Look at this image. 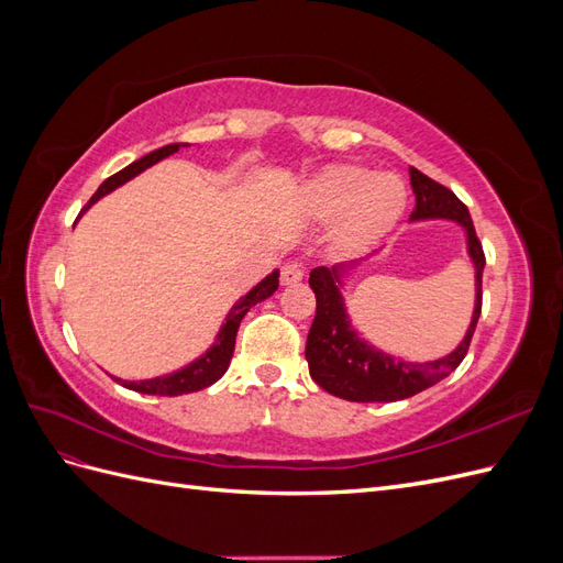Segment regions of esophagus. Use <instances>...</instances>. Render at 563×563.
Masks as SVG:
<instances>
[{"label": "esophagus", "mask_w": 563, "mask_h": 563, "mask_svg": "<svg viewBox=\"0 0 563 563\" xmlns=\"http://www.w3.org/2000/svg\"><path fill=\"white\" fill-rule=\"evenodd\" d=\"M302 277H305V269L298 263H286L282 267V284L284 286H294V284L302 282Z\"/></svg>", "instance_id": "esophagus-1"}]
</instances>
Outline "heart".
Listing matches in <instances>:
<instances>
[{
	"mask_svg": "<svg viewBox=\"0 0 563 563\" xmlns=\"http://www.w3.org/2000/svg\"><path fill=\"white\" fill-rule=\"evenodd\" d=\"M298 211L312 223H333L340 253H364L397 228L408 207V187L391 172L360 164H327L298 187Z\"/></svg>",
	"mask_w": 563,
	"mask_h": 563,
	"instance_id": "1",
	"label": "heart"
}]
</instances>
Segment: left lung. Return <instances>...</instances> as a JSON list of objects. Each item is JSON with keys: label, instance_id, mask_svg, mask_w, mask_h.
Wrapping results in <instances>:
<instances>
[{"label": "left lung", "instance_id": "1", "mask_svg": "<svg viewBox=\"0 0 563 563\" xmlns=\"http://www.w3.org/2000/svg\"><path fill=\"white\" fill-rule=\"evenodd\" d=\"M411 185L416 192V209L411 223L424 220H449L463 228L470 263L474 267V308L463 340L449 354L432 362H406L401 356L373 345L354 327L347 312V282L373 255L362 261L338 263L333 267H314L310 272V288L317 296V314L305 345V360L312 380L333 397L347 401H399L444 380L465 360L476 321L482 314V275L484 251L472 225L470 211L449 187L434 183L411 166Z\"/></svg>", "mask_w": 563, "mask_h": 563}]
</instances>
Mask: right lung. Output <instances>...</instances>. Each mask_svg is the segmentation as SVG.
Masks as SVG:
<instances>
[{
	"label": "right lung",
	"mask_w": 563,
	"mask_h": 563,
	"mask_svg": "<svg viewBox=\"0 0 563 563\" xmlns=\"http://www.w3.org/2000/svg\"><path fill=\"white\" fill-rule=\"evenodd\" d=\"M180 147H187V143H172V145H164L155 152H150V155L141 157L131 162L122 172H117L114 176H110L108 180L100 183V187L96 190V195L91 197V201L87 207L81 209L89 211L98 199H103L106 195L114 192L117 187H122L124 183H129L131 178H135L139 174H143L145 168L155 166L157 162L172 157L174 152H178ZM79 213V216H81ZM279 288V269H272L265 279H261L255 284L251 291H246L240 300H236L223 327L216 333V340L211 343V347L207 352H201L197 360H192L190 364H185L178 371L166 373V376H157V378H145V380H122V378H114L117 383H122L126 389L133 391H141V395H157V397H178V395H190V391H199L203 387L213 385L216 380H220L225 376V371L230 366L232 360V352H234V340H236V331H240V323L246 317V312L253 308V305L263 302L265 298H269Z\"/></svg>",
	"instance_id": "obj_1"
}]
</instances>
